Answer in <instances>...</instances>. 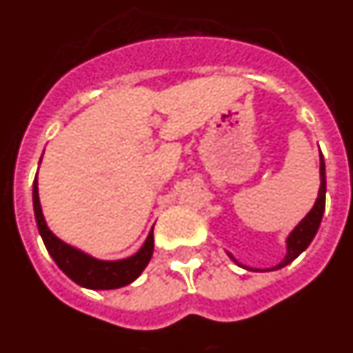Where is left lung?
<instances>
[{
    "mask_svg": "<svg viewBox=\"0 0 353 353\" xmlns=\"http://www.w3.org/2000/svg\"><path fill=\"white\" fill-rule=\"evenodd\" d=\"M319 172H321V186H319V194L318 199H316V204H314V208L310 210L309 215L303 219V221L296 226L294 232L289 235L287 239V256L282 263H278L276 268L272 269H282L285 268L287 263H291L292 260L309 248V244L312 242L314 235L318 232L319 222H321L323 212H325V192H327V181H325V161H323L321 156V165H319ZM235 260V259H233ZM253 271V269H251Z\"/></svg>",
    "mask_w": 353,
    "mask_h": 353,
    "instance_id": "left-lung-1",
    "label": "left lung"
}]
</instances>
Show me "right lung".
I'll return each mask as SVG.
<instances>
[{
    "label": "right lung",
    "instance_id": "obj_1",
    "mask_svg": "<svg viewBox=\"0 0 353 353\" xmlns=\"http://www.w3.org/2000/svg\"><path fill=\"white\" fill-rule=\"evenodd\" d=\"M34 212L37 228L43 236V242L46 245L48 253L55 260L62 272H66L68 276L75 283L88 289H118V287L129 285L134 282L136 278L140 276L141 271L147 268L150 256L154 251V236L152 232L149 233L143 248H141L134 256L125 260H118V262H102V260H94L81 251L73 250L57 236L53 235L44 222L43 212H41L39 203V192H37V176L34 181Z\"/></svg>",
    "mask_w": 353,
    "mask_h": 353
}]
</instances>
